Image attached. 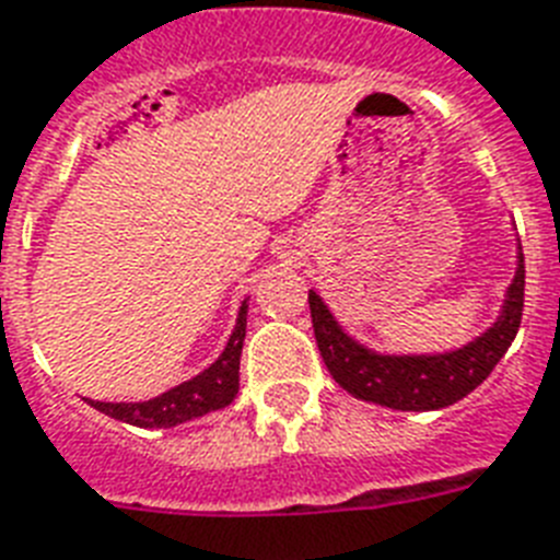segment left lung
Wrapping results in <instances>:
<instances>
[{
    "label": "left lung",
    "instance_id": "left-lung-1",
    "mask_svg": "<svg viewBox=\"0 0 560 560\" xmlns=\"http://www.w3.org/2000/svg\"><path fill=\"white\" fill-rule=\"evenodd\" d=\"M524 249H517L515 279L509 284L498 322L457 351L420 353V357L376 353L359 345L334 319L322 295L311 290L307 302H311L313 334L327 371L357 399L394 411H438L454 406L492 374L517 336L524 316Z\"/></svg>",
    "mask_w": 560,
    "mask_h": 560
}]
</instances>
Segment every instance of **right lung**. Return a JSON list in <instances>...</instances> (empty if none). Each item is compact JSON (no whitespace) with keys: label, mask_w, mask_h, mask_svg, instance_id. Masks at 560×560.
I'll return each instance as SVG.
<instances>
[{"label":"right lung","mask_w":560,"mask_h":560,"mask_svg":"<svg viewBox=\"0 0 560 560\" xmlns=\"http://www.w3.org/2000/svg\"><path fill=\"white\" fill-rule=\"evenodd\" d=\"M244 336H247V299L241 302L238 319H235L233 336H230L224 353L207 371L175 385V388L163 390L161 397L147 399V402H94V399H89V402L97 411L120 422H129V425H138V429H172V425L203 417L209 411L226 408L238 394Z\"/></svg>","instance_id":"right-lung-1"}]
</instances>
